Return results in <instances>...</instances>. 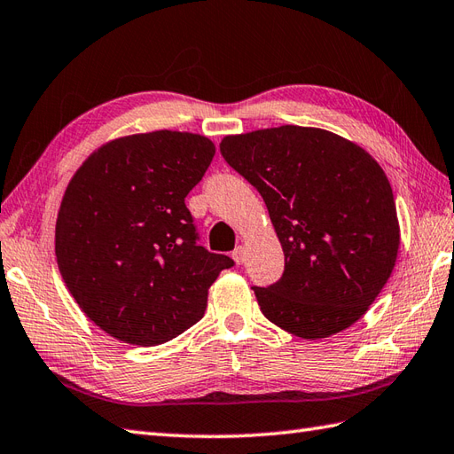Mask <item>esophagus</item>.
Wrapping results in <instances>:
<instances>
[{
    "label": "esophagus",
    "mask_w": 454,
    "mask_h": 454,
    "mask_svg": "<svg viewBox=\"0 0 454 454\" xmlns=\"http://www.w3.org/2000/svg\"><path fill=\"white\" fill-rule=\"evenodd\" d=\"M231 257H234V261L238 262V265H241V262L246 261V247L244 246H238L234 249V253H231Z\"/></svg>",
    "instance_id": "esophagus-1"
}]
</instances>
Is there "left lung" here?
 Wrapping results in <instances>:
<instances>
[{"mask_svg":"<svg viewBox=\"0 0 454 454\" xmlns=\"http://www.w3.org/2000/svg\"><path fill=\"white\" fill-rule=\"evenodd\" d=\"M220 153L261 193L284 251L282 278L253 286L262 315L305 340L352 326L398 255L383 168L360 145L300 125L226 135Z\"/></svg>","mask_w":454,"mask_h":454,"instance_id":"8db88e82","label":"left lung"}]
</instances>
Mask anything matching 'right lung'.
Segmentation results:
<instances>
[{
	"instance_id": "obj_1",
	"label": "right lung",
	"mask_w": 454,
	"mask_h": 454,
	"mask_svg": "<svg viewBox=\"0 0 454 454\" xmlns=\"http://www.w3.org/2000/svg\"><path fill=\"white\" fill-rule=\"evenodd\" d=\"M205 135L160 129L104 143L63 193L61 278L114 339L156 346L203 319L208 288L234 261L197 246L185 197L213 162Z\"/></svg>"
}]
</instances>
